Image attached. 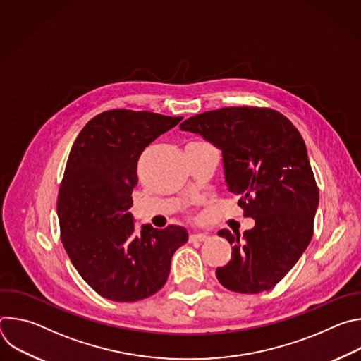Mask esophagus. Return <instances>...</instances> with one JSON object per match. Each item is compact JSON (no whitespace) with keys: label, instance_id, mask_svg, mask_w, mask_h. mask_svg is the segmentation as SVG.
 <instances>
[{"label":"esophagus","instance_id":"1","mask_svg":"<svg viewBox=\"0 0 361 361\" xmlns=\"http://www.w3.org/2000/svg\"><path fill=\"white\" fill-rule=\"evenodd\" d=\"M188 240H190L191 243H194V241H205V240H209V235H207V234H198V233H192V234H190Z\"/></svg>","mask_w":361,"mask_h":361}]
</instances>
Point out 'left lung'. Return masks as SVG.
<instances>
[{"instance_id": "left-lung-1", "label": "left lung", "mask_w": 361, "mask_h": 361, "mask_svg": "<svg viewBox=\"0 0 361 361\" xmlns=\"http://www.w3.org/2000/svg\"><path fill=\"white\" fill-rule=\"evenodd\" d=\"M223 152L228 191L255 226L243 235L220 230L233 244L231 260L216 270L228 290L257 294L273 288L310 244L319 187L305 142L281 113L263 107H226L185 120Z\"/></svg>"}]
</instances>
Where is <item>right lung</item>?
I'll list each match as a JSON object with an SVG mask.
<instances>
[{
	"instance_id": "right-lung-1",
	"label": "right lung",
	"mask_w": 361,
	"mask_h": 361,
	"mask_svg": "<svg viewBox=\"0 0 361 361\" xmlns=\"http://www.w3.org/2000/svg\"><path fill=\"white\" fill-rule=\"evenodd\" d=\"M183 117L110 110L91 118L75 138L59 191L61 241L84 281L99 295L131 302L156 294L167 281L171 257L188 240L180 226H142L133 205L137 163L154 140Z\"/></svg>"
}]
</instances>
